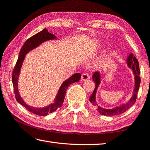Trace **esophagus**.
I'll return each instance as SVG.
<instances>
[{
    "label": "esophagus",
    "mask_w": 150,
    "mask_h": 150,
    "mask_svg": "<svg viewBox=\"0 0 150 150\" xmlns=\"http://www.w3.org/2000/svg\"><path fill=\"white\" fill-rule=\"evenodd\" d=\"M89 79H90V75L88 73H83V74L82 75L81 79L83 81H86L87 80H88Z\"/></svg>",
    "instance_id": "34e87169"
}]
</instances>
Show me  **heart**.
Here are the masks:
<instances>
[{
  "mask_svg": "<svg viewBox=\"0 0 150 150\" xmlns=\"http://www.w3.org/2000/svg\"><path fill=\"white\" fill-rule=\"evenodd\" d=\"M98 45V42H97L96 43L95 46H97ZM106 52L107 51H103V52L101 54V55L99 56V57L97 59L95 62H94V64H93V65L96 66H98L99 65H101L103 63V62L105 59V57H106Z\"/></svg>",
  "mask_w": 150,
  "mask_h": 150,
  "instance_id": "b5f03b06",
  "label": "heart"
}]
</instances>
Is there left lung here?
I'll return each instance as SVG.
<instances>
[{
	"label": "left lung",
	"instance_id": "obj_1",
	"mask_svg": "<svg viewBox=\"0 0 150 150\" xmlns=\"http://www.w3.org/2000/svg\"><path fill=\"white\" fill-rule=\"evenodd\" d=\"M126 64L127 66L131 69L133 71L134 78V89L132 92V96L130 99L122 105L120 106H117L112 108H105L98 105V103L96 101V93L98 91V87L101 83V73L95 72L92 76V79L96 84V88L93 90L92 95L90 97V102L92 106L96 108L98 112L103 116H116L118 114L124 113L126 110H128L132 105L134 104L136 101L138 91L139 89L140 84V78L139 77L140 75V69L139 64L137 58L134 57V54L130 53L127 56V60H126Z\"/></svg>",
	"mask_w": 150,
	"mask_h": 150
}]
</instances>
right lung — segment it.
Returning <instances> with one entry per match:
<instances>
[{"label": "right lung", "instance_id": "obj_1", "mask_svg": "<svg viewBox=\"0 0 150 150\" xmlns=\"http://www.w3.org/2000/svg\"><path fill=\"white\" fill-rule=\"evenodd\" d=\"M57 39V38L56 37L54 34L49 32L47 29L46 28H44L43 30H42L41 32H38V33L34 35L33 36L30 37L29 39L26 41L24 45H23L21 49L18 59H17L16 66H15L12 73V83L16 100L18 101V103H19L22 106L25 107L26 109L28 110L29 112H30L34 114H36V115L38 116H45L49 114L54 112V111L57 110L58 108L60 107L64 103V98H65L66 96V92L67 88H68L70 84L74 83L75 82L79 81L81 77V73H75V74H73L68 79H67L66 81H64L63 83L61 84L59 90L58 91L57 95L56 96V98L54 99L53 103H51L45 107L36 108L30 106V105L26 104V103L23 101L21 97L18 90V79L19 73L21 71V68L23 61H24V59L25 58V55L27 54L29 51H30L31 50H33L34 49L36 48L37 47L41 45L42 43L47 42V41L48 40Z\"/></svg>", "mask_w": 150, "mask_h": 150}]
</instances>
